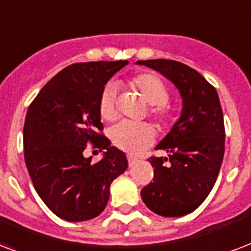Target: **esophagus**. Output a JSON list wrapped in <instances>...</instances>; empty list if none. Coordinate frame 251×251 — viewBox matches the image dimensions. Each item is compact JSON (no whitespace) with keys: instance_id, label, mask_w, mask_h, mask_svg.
Masks as SVG:
<instances>
[{"instance_id":"obj_1","label":"esophagus","mask_w":251,"mask_h":251,"mask_svg":"<svg viewBox=\"0 0 251 251\" xmlns=\"http://www.w3.org/2000/svg\"><path fill=\"white\" fill-rule=\"evenodd\" d=\"M127 162H129V166L131 167V166H134V164L138 162V159L133 155H127Z\"/></svg>"}]
</instances>
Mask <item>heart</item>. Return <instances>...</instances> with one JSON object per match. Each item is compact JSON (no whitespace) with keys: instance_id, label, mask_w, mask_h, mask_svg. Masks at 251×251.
Returning a JSON list of instances; mask_svg holds the SVG:
<instances>
[{"instance_id":"heart-1","label":"heart","mask_w":251,"mask_h":251,"mask_svg":"<svg viewBox=\"0 0 251 251\" xmlns=\"http://www.w3.org/2000/svg\"><path fill=\"white\" fill-rule=\"evenodd\" d=\"M127 85L138 92L145 102L149 104V114L160 130L167 129L174 120L172 108L168 104L170 93L167 87L155 75L138 74L127 80ZM99 112L105 121H114L117 117L116 88L106 84L99 99ZM155 131L147 122H120L110 130V141L120 150L137 154L154 142Z\"/></svg>"}]
</instances>
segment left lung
Segmentation results:
<instances>
[{
  "label": "left lung",
  "instance_id": "1",
  "mask_svg": "<svg viewBox=\"0 0 251 251\" xmlns=\"http://www.w3.org/2000/svg\"><path fill=\"white\" fill-rule=\"evenodd\" d=\"M137 63L159 71L176 85L183 99L179 121L156 146L167 156L149 158L154 177L141 196L156 215L184 216L201 205L223 163L225 126L219 95L198 71L180 62L154 59Z\"/></svg>",
  "mask_w": 251,
  "mask_h": 251
}]
</instances>
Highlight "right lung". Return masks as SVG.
<instances>
[{"mask_svg":"<svg viewBox=\"0 0 251 251\" xmlns=\"http://www.w3.org/2000/svg\"><path fill=\"white\" fill-rule=\"evenodd\" d=\"M127 64H71L50 80L28 106L25 162L34 188L50 210L67 221H87L108 204L112 181L125 172V152L102 133L99 99L105 84ZM88 147L106 150L104 160L85 158Z\"/></svg>","mask_w":251,"mask_h":251,"instance_id":"add662e5","label":"right lung"}]
</instances>
